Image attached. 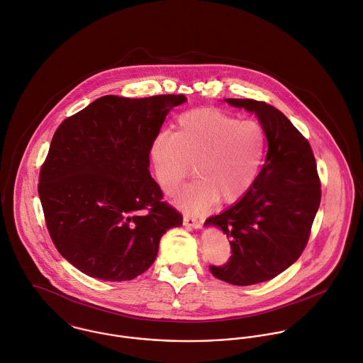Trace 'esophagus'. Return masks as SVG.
I'll use <instances>...</instances> for the list:
<instances>
[{
  "label": "esophagus",
  "mask_w": 363,
  "mask_h": 363,
  "mask_svg": "<svg viewBox=\"0 0 363 363\" xmlns=\"http://www.w3.org/2000/svg\"><path fill=\"white\" fill-rule=\"evenodd\" d=\"M184 224L185 225H189V227H194V228H201L202 227V221L198 220L196 218H192V216H184Z\"/></svg>",
  "instance_id": "esophagus-1"
}]
</instances>
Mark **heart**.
I'll return each mask as SVG.
<instances>
[{
  "instance_id": "b5f03b06",
  "label": "heart",
  "mask_w": 363,
  "mask_h": 363,
  "mask_svg": "<svg viewBox=\"0 0 363 363\" xmlns=\"http://www.w3.org/2000/svg\"><path fill=\"white\" fill-rule=\"evenodd\" d=\"M267 136L255 121H238L218 109H194L178 116L151 145L160 185L174 192L195 171L199 179L178 192L181 206L196 213L220 198L241 199L254 185L265 155Z\"/></svg>"
}]
</instances>
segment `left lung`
Wrapping results in <instances>:
<instances>
[{"label": "left lung", "mask_w": 363, "mask_h": 363, "mask_svg": "<svg viewBox=\"0 0 363 363\" xmlns=\"http://www.w3.org/2000/svg\"><path fill=\"white\" fill-rule=\"evenodd\" d=\"M254 112L268 140L265 164L251 189L231 208L208 218L230 237L231 257L211 265L215 278L235 286L274 279L307 245L321 201V182L308 140L272 105L228 98Z\"/></svg>", "instance_id": "left-lung-1"}]
</instances>
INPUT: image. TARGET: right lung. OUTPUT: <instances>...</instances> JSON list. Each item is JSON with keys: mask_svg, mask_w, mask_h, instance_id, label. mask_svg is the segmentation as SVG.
Here are the masks:
<instances>
[{"mask_svg": "<svg viewBox=\"0 0 363 363\" xmlns=\"http://www.w3.org/2000/svg\"><path fill=\"white\" fill-rule=\"evenodd\" d=\"M185 101L105 95L55 132L38 192L55 247L82 274L135 279L155 261L162 234L182 224L148 165L167 113Z\"/></svg>", "mask_w": 363, "mask_h": 363, "instance_id": "1", "label": "right lung"}]
</instances>
